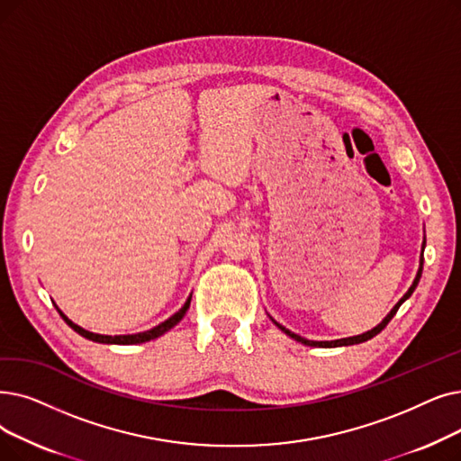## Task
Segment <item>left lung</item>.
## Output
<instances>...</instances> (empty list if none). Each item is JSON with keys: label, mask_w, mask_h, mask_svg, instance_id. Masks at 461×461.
Returning <instances> with one entry per match:
<instances>
[{"label": "left lung", "mask_w": 461, "mask_h": 461, "mask_svg": "<svg viewBox=\"0 0 461 461\" xmlns=\"http://www.w3.org/2000/svg\"><path fill=\"white\" fill-rule=\"evenodd\" d=\"M424 247H426V241H424ZM424 250V249H422ZM422 267H424V256L420 258V269H418V273H416V278H414V283H412V286L409 288V292L399 299V303L390 311V314L383 320V322H380L376 328H373L371 331H367V333H364V335H356V337H347V339H337V341H309V339H305V337H299L297 333H294V331H290V330H286L285 326H280L278 322H275V326H278L280 330H283L286 335H290L292 339H295V341H299V343H303V345H307V347H326V348H331V347H348V345H357V343H364V341H369V339H373L375 335H378L380 331H383L386 326H388V322L390 320L395 316V312H397V309L402 307V303L405 302V299H409L411 297V294L414 292V288L418 286V283H420V276H422Z\"/></svg>", "instance_id": "obj_1"}]
</instances>
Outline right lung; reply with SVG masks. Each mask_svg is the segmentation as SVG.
I'll list each match as a JSON object with an SVG mask.
<instances>
[{"label": "right lung", "instance_id": "right-lung-1", "mask_svg": "<svg viewBox=\"0 0 461 461\" xmlns=\"http://www.w3.org/2000/svg\"><path fill=\"white\" fill-rule=\"evenodd\" d=\"M190 299H192V295L188 297V302L185 303V307H183L181 311H178V312H175L171 318H167L166 322H162L159 326H156V328H152V330H149V331H145V333H135V335H114V337H111V335L92 333V331L83 330L81 326L73 324L71 320H69L64 312H59V311H58V312H59V316H62V318L66 320V324H68L69 328H73L78 335H83V337L90 339V341L107 343V345H137V343H145V341H150V339H156V337H159V335H164V333L169 331L173 326H176L178 322H181L183 316L186 314V311H188V307H190Z\"/></svg>", "mask_w": 461, "mask_h": 461}]
</instances>
